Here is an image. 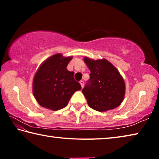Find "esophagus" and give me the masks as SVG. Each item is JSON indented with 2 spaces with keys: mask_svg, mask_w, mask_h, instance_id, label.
<instances>
[{
  "mask_svg": "<svg viewBox=\"0 0 159 159\" xmlns=\"http://www.w3.org/2000/svg\"><path fill=\"white\" fill-rule=\"evenodd\" d=\"M80 86H81V88H83V86H84V82H83V80H80Z\"/></svg>",
  "mask_w": 159,
  "mask_h": 159,
  "instance_id": "1",
  "label": "esophagus"
}]
</instances>
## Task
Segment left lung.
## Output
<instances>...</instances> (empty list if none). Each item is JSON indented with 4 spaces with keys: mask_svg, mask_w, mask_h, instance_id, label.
Wrapping results in <instances>:
<instances>
[{
    "mask_svg": "<svg viewBox=\"0 0 159 159\" xmlns=\"http://www.w3.org/2000/svg\"><path fill=\"white\" fill-rule=\"evenodd\" d=\"M90 71V79L83 89L88 106L98 111L116 108L124 99L125 84L117 69L107 60L84 57Z\"/></svg>",
    "mask_w": 159,
    "mask_h": 159,
    "instance_id": "1",
    "label": "left lung"
}]
</instances>
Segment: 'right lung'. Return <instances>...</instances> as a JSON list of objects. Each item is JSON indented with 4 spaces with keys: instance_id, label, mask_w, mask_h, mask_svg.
Here are the masks:
<instances>
[{
    "instance_id": "obj_1",
    "label": "right lung",
    "mask_w": 159,
    "mask_h": 159,
    "mask_svg": "<svg viewBox=\"0 0 159 159\" xmlns=\"http://www.w3.org/2000/svg\"><path fill=\"white\" fill-rule=\"evenodd\" d=\"M71 57H64L60 53L46 59L35 74L33 93L40 105L57 111L65 107L73 94L81 89L80 83L74 78V71L66 66Z\"/></svg>"
}]
</instances>
